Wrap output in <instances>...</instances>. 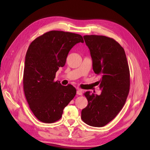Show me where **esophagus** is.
Instances as JSON below:
<instances>
[{
    "instance_id": "1",
    "label": "esophagus",
    "mask_w": 150,
    "mask_h": 150,
    "mask_svg": "<svg viewBox=\"0 0 150 150\" xmlns=\"http://www.w3.org/2000/svg\"><path fill=\"white\" fill-rule=\"evenodd\" d=\"M76 93H77V95H78V96H81L82 95V91L80 90V89L77 90Z\"/></svg>"
}]
</instances>
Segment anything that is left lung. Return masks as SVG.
I'll use <instances>...</instances> for the list:
<instances>
[{
    "mask_svg": "<svg viewBox=\"0 0 150 150\" xmlns=\"http://www.w3.org/2000/svg\"><path fill=\"white\" fill-rule=\"evenodd\" d=\"M92 59L93 70L101 78L100 96L86 92L88 105L81 111L87 125L102 127L112 120L123 108L129 92V66L123 47L114 39L101 35L83 36Z\"/></svg>",
    "mask_w": 150,
    "mask_h": 150,
    "instance_id": "left-lung-1",
    "label": "left lung"
}]
</instances>
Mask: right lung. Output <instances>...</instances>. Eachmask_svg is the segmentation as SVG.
I'll list each match as a JSON object with an SVG mask.
<instances>
[{
  "mask_svg": "<svg viewBox=\"0 0 150 150\" xmlns=\"http://www.w3.org/2000/svg\"><path fill=\"white\" fill-rule=\"evenodd\" d=\"M78 34L53 30L38 37L28 47L23 75V88L30 109L42 122L59 120L63 109L76 95L72 85L54 81L59 67L64 66L67 54L77 43Z\"/></svg>",
  "mask_w": 150,
  "mask_h": 150,
  "instance_id": "1",
  "label": "right lung"
}]
</instances>
